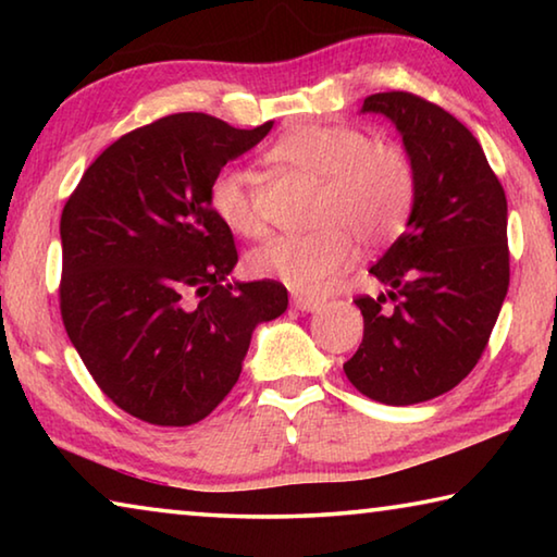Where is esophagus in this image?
I'll use <instances>...</instances> for the list:
<instances>
[{"label":"esophagus","instance_id":"1","mask_svg":"<svg viewBox=\"0 0 557 557\" xmlns=\"http://www.w3.org/2000/svg\"><path fill=\"white\" fill-rule=\"evenodd\" d=\"M292 307L299 309V312H319V309L324 307V299L307 297V295H292Z\"/></svg>","mask_w":557,"mask_h":557}]
</instances>
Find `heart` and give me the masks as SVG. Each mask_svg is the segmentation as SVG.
I'll list each match as a JSON object with an SVG mask.
<instances>
[{
  "label": "heart",
  "instance_id": "obj_1",
  "mask_svg": "<svg viewBox=\"0 0 557 557\" xmlns=\"http://www.w3.org/2000/svg\"><path fill=\"white\" fill-rule=\"evenodd\" d=\"M270 157L322 178L314 233L275 235L248 256L252 275L285 282L297 292H324L351 265L356 243L381 248L400 235L414 201V174L398 147L375 145L351 125L309 122L287 129ZM209 206L225 228L260 235L265 223L256 206L252 176L223 166L209 184Z\"/></svg>",
  "mask_w": 557,
  "mask_h": 557
}]
</instances>
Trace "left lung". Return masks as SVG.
I'll return each mask as SVG.
<instances>
[{
	"label": "left lung",
	"mask_w": 557,
	"mask_h": 557,
	"mask_svg": "<svg viewBox=\"0 0 557 557\" xmlns=\"http://www.w3.org/2000/svg\"><path fill=\"white\" fill-rule=\"evenodd\" d=\"M361 112L400 132L414 201L405 233L369 270L385 295L356 299L363 342L344 373L366 398L412 405L467 379L492 336L508 292L506 194L447 110L393 90L366 98Z\"/></svg>",
	"instance_id": "1"
}]
</instances>
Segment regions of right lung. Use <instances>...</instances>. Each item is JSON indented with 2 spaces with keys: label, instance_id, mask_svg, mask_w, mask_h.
Wrapping results in <instances>:
<instances>
[{
  "label": "right lung",
  "instance_id": "1",
  "mask_svg": "<svg viewBox=\"0 0 557 557\" xmlns=\"http://www.w3.org/2000/svg\"><path fill=\"white\" fill-rule=\"evenodd\" d=\"M270 129L162 117L112 143L63 206L65 332L100 391L139 420H203L238 381L256 326L287 309L280 282L228 280L238 250L209 206L213 174Z\"/></svg>",
  "mask_w": 557,
  "mask_h": 557
}]
</instances>
